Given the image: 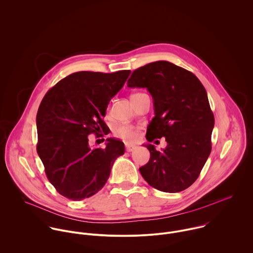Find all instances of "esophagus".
Here are the masks:
<instances>
[{
    "label": "esophagus",
    "mask_w": 253,
    "mask_h": 253,
    "mask_svg": "<svg viewBox=\"0 0 253 253\" xmlns=\"http://www.w3.org/2000/svg\"><path fill=\"white\" fill-rule=\"evenodd\" d=\"M135 149V146L134 145H126V150L127 151V152H131V151H133Z\"/></svg>",
    "instance_id": "esophagus-1"
}]
</instances>
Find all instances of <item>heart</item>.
I'll use <instances>...</instances> for the list:
<instances>
[{"label": "heart", "instance_id": "1", "mask_svg": "<svg viewBox=\"0 0 253 253\" xmlns=\"http://www.w3.org/2000/svg\"><path fill=\"white\" fill-rule=\"evenodd\" d=\"M133 95H136V94H133ZM113 133L117 138H120V139H122L124 141H126V142H130V141L135 140V138L137 137L138 127H136L132 125L123 124V125L117 126L113 129Z\"/></svg>", "mask_w": 253, "mask_h": 253}]
</instances>
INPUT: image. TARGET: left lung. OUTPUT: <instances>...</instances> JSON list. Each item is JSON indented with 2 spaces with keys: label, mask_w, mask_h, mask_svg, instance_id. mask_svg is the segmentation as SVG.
Here are the masks:
<instances>
[{
  "label": "left lung",
  "mask_w": 253,
  "mask_h": 253,
  "mask_svg": "<svg viewBox=\"0 0 253 253\" xmlns=\"http://www.w3.org/2000/svg\"><path fill=\"white\" fill-rule=\"evenodd\" d=\"M130 88H146L154 101L155 117L146 139L165 137L162 151L152 144L149 161L139 168L144 180L167 193L181 192L199 177L211 150L214 126L206 89L190 71L168 61H156L134 70Z\"/></svg>",
  "instance_id": "left-lung-1"
}]
</instances>
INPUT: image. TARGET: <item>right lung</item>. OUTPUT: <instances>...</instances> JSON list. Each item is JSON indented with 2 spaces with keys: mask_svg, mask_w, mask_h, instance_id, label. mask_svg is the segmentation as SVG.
I'll use <instances>...</instances> for the list:
<instances>
[{
  "mask_svg": "<svg viewBox=\"0 0 253 253\" xmlns=\"http://www.w3.org/2000/svg\"><path fill=\"white\" fill-rule=\"evenodd\" d=\"M129 74L75 72L43 97L37 115V150L47 179L65 198L81 201L95 195L125 153L124 142L115 138H108L105 148H91L89 135L106 129L108 105Z\"/></svg>",
  "mask_w": 253,
  "mask_h": 253,
  "instance_id": "add662e5",
  "label": "right lung"
}]
</instances>
